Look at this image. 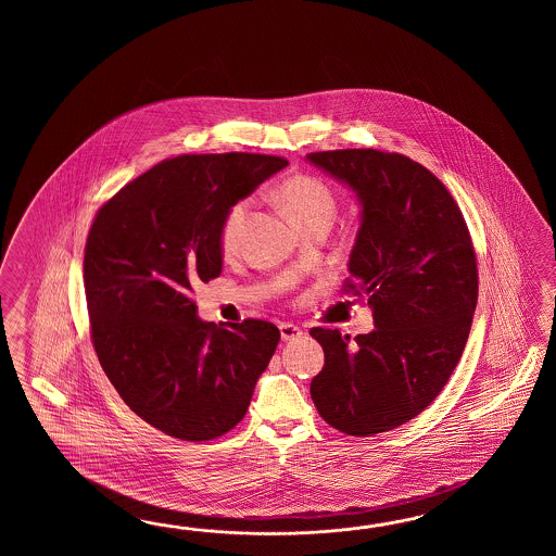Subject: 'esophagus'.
Segmentation results:
<instances>
[{
	"label": "esophagus",
	"instance_id": "34e87169",
	"mask_svg": "<svg viewBox=\"0 0 556 556\" xmlns=\"http://www.w3.org/2000/svg\"><path fill=\"white\" fill-rule=\"evenodd\" d=\"M280 336H282L283 342H294V340L304 336V331H302V328H298L295 324L283 321V324H280Z\"/></svg>",
	"mask_w": 556,
	"mask_h": 556
}]
</instances>
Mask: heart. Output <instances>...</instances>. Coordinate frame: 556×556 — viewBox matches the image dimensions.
<instances>
[{
  "label": "heart",
  "mask_w": 556,
  "mask_h": 556,
  "mask_svg": "<svg viewBox=\"0 0 556 556\" xmlns=\"http://www.w3.org/2000/svg\"><path fill=\"white\" fill-rule=\"evenodd\" d=\"M276 197L283 206V211L290 216L295 228L316 225V223H328L331 225L336 216V199L330 187L312 175H294L286 178L282 185L276 190ZM250 213V201H238L228 208L225 220L220 226L218 244L226 256L235 254L242 238V230L247 225Z\"/></svg>",
  "instance_id": "obj_1"
}]
</instances>
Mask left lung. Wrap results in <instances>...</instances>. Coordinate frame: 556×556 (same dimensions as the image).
I'll use <instances>...</instances> for the list:
<instances>
[{
    "instance_id": "8db88e82",
    "label": "left lung",
    "mask_w": 556,
    "mask_h": 556,
    "mask_svg": "<svg viewBox=\"0 0 556 556\" xmlns=\"http://www.w3.org/2000/svg\"><path fill=\"white\" fill-rule=\"evenodd\" d=\"M307 161L354 190L362 218L345 292L366 295L376 328H314L324 367L309 393L326 424L369 438L407 424L462 359L477 306V262L457 202L400 153L343 149Z\"/></svg>"
}]
</instances>
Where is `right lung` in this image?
Listing matches in <instances>:
<instances>
[{"label":"right lung","mask_w":556,"mask_h":556,"mask_svg":"<svg viewBox=\"0 0 556 556\" xmlns=\"http://www.w3.org/2000/svg\"><path fill=\"white\" fill-rule=\"evenodd\" d=\"M288 161L180 154L125 185L94 216L84 280L91 340L121 400L182 441L228 433L247 415L280 331L197 316L192 288L223 273L220 226Z\"/></svg>","instance_id":"add662e5"}]
</instances>
